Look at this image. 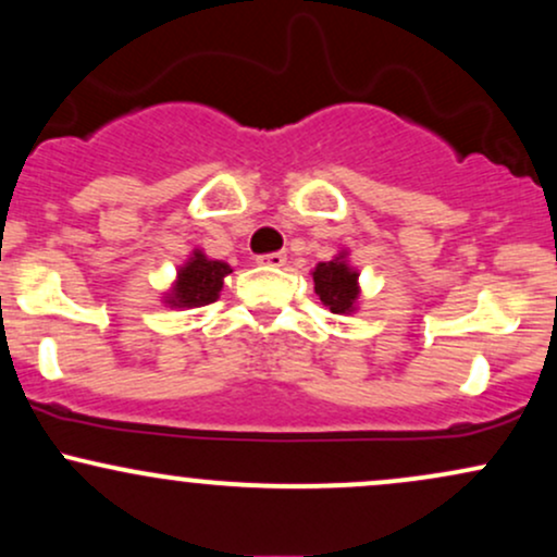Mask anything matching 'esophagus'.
Here are the masks:
<instances>
[{
	"label": "esophagus",
	"mask_w": 557,
	"mask_h": 557,
	"mask_svg": "<svg viewBox=\"0 0 557 557\" xmlns=\"http://www.w3.org/2000/svg\"><path fill=\"white\" fill-rule=\"evenodd\" d=\"M287 261V257L283 251H272V253H261V257H257V264L261 267H283Z\"/></svg>",
	"instance_id": "34e87169"
}]
</instances>
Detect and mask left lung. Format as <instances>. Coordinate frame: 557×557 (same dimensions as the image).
<instances>
[{"label":"left lung","instance_id":"8db88e82","mask_svg":"<svg viewBox=\"0 0 557 557\" xmlns=\"http://www.w3.org/2000/svg\"><path fill=\"white\" fill-rule=\"evenodd\" d=\"M314 293L332 314H348L354 311L356 298H359V272L350 270L345 259L322 261L314 272Z\"/></svg>","mask_w":557,"mask_h":557}]
</instances>
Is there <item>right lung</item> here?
Instances as JSON below:
<instances>
[{
  "mask_svg": "<svg viewBox=\"0 0 557 557\" xmlns=\"http://www.w3.org/2000/svg\"><path fill=\"white\" fill-rule=\"evenodd\" d=\"M233 272L225 261H212L203 257L201 251H194V257L177 272V283L172 287L168 296L170 306H185V309H194V306H207L214 304L216 296L222 290V280Z\"/></svg>",
  "mask_w": 557,
  "mask_h": 557,
  "instance_id": "add662e5",
  "label": "right lung"
}]
</instances>
